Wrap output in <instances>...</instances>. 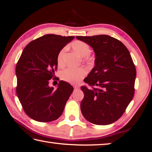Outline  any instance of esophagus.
<instances>
[{"label": "esophagus", "instance_id": "esophagus-1", "mask_svg": "<svg viewBox=\"0 0 152 152\" xmlns=\"http://www.w3.org/2000/svg\"><path fill=\"white\" fill-rule=\"evenodd\" d=\"M74 88L75 89V90H78L80 88H79L78 86H74Z\"/></svg>", "mask_w": 152, "mask_h": 152}]
</instances>
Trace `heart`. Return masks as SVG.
<instances>
[{
    "mask_svg": "<svg viewBox=\"0 0 152 152\" xmlns=\"http://www.w3.org/2000/svg\"><path fill=\"white\" fill-rule=\"evenodd\" d=\"M72 48L82 57H84L85 60H89L90 55L89 53L91 51V47L88 43L82 42V41H74L71 44ZM66 48H63L60 51L58 58L57 61L59 66H62L64 64V58L65 54ZM87 73L86 68H68L66 70H63L61 73V77L64 80L68 82H70L71 84H78L80 82L84 76Z\"/></svg>",
    "mask_w": 152,
    "mask_h": 152,
    "instance_id": "obj_1",
    "label": "heart"
}]
</instances>
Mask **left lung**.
<instances>
[{
  "label": "left lung",
  "mask_w": 152,
  "mask_h": 152,
  "mask_svg": "<svg viewBox=\"0 0 152 152\" xmlns=\"http://www.w3.org/2000/svg\"><path fill=\"white\" fill-rule=\"evenodd\" d=\"M88 43L95 53L94 67L81 86L80 104L84 117L95 125H109L125 113L135 92L136 70L127 48L119 40L107 35L76 36Z\"/></svg>",
  "instance_id": "left-lung-1"
}]
</instances>
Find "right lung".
Wrapping results in <instances>:
<instances>
[{
	"label": "right lung",
	"instance_id": "add662e5",
	"mask_svg": "<svg viewBox=\"0 0 152 152\" xmlns=\"http://www.w3.org/2000/svg\"><path fill=\"white\" fill-rule=\"evenodd\" d=\"M73 36L47 34L31 42L23 51L16 66L17 96L25 113L39 122L60 117L74 88L60 80L58 88L49 86L57 70L60 51Z\"/></svg>",
	"mask_w": 152,
	"mask_h": 152
}]
</instances>
